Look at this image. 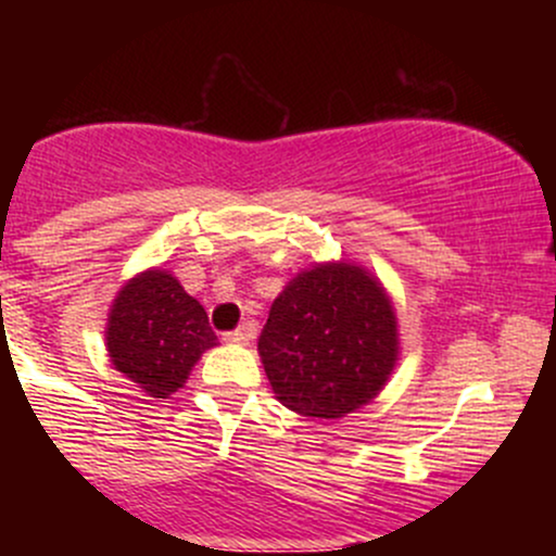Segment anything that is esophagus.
Listing matches in <instances>:
<instances>
[{"instance_id":"34e87169","label":"esophagus","mask_w":556,"mask_h":556,"mask_svg":"<svg viewBox=\"0 0 556 556\" xmlns=\"http://www.w3.org/2000/svg\"><path fill=\"white\" fill-rule=\"evenodd\" d=\"M251 337H253V324H242L240 329L227 331L225 340H227V342H232V344H242V342L251 340Z\"/></svg>"}]
</instances>
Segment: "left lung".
<instances>
[{
  "instance_id": "1",
  "label": "left lung",
  "mask_w": 556,
  "mask_h": 556,
  "mask_svg": "<svg viewBox=\"0 0 556 556\" xmlns=\"http://www.w3.org/2000/svg\"><path fill=\"white\" fill-rule=\"evenodd\" d=\"M258 353L285 407L308 418H342L387 384L397 361V318L368 271L316 266L274 300Z\"/></svg>"
}]
</instances>
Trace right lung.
Returning a JSON list of instances; mask_svg holds the SVG:
<instances>
[{"instance_id":"add662e5","label":"right lung","mask_w":556,"mask_h":556,"mask_svg":"<svg viewBox=\"0 0 556 556\" xmlns=\"http://www.w3.org/2000/svg\"><path fill=\"white\" fill-rule=\"evenodd\" d=\"M214 344L203 305L167 271L140 274L114 300L106 327L110 358L149 397L177 392L203 350Z\"/></svg>"}]
</instances>
